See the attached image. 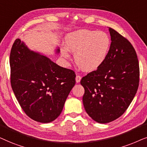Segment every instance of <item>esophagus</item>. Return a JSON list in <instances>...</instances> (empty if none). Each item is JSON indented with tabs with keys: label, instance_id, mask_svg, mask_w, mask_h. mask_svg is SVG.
<instances>
[{
	"label": "esophagus",
	"instance_id": "obj_1",
	"mask_svg": "<svg viewBox=\"0 0 147 147\" xmlns=\"http://www.w3.org/2000/svg\"><path fill=\"white\" fill-rule=\"evenodd\" d=\"M76 82H77V83H80V81H81V76H79V75H77V77H76Z\"/></svg>",
	"mask_w": 147,
	"mask_h": 147
}]
</instances>
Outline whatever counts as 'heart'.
Listing matches in <instances>:
<instances>
[{"label": "heart", "mask_w": 147, "mask_h": 147, "mask_svg": "<svg viewBox=\"0 0 147 147\" xmlns=\"http://www.w3.org/2000/svg\"><path fill=\"white\" fill-rule=\"evenodd\" d=\"M66 48L61 49L64 59L70 58L69 51L75 53L78 66L86 72L100 67L106 59L111 41L104 31L81 29L68 34L64 38Z\"/></svg>", "instance_id": "heart-1"}]
</instances>
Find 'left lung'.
I'll return each mask as SVG.
<instances>
[{
	"label": "left lung",
	"instance_id": "obj_1",
	"mask_svg": "<svg viewBox=\"0 0 147 147\" xmlns=\"http://www.w3.org/2000/svg\"><path fill=\"white\" fill-rule=\"evenodd\" d=\"M111 45L100 67L81 81L85 89L84 107L95 122L106 124L125 112L136 95L139 83V64L128 40L109 28Z\"/></svg>",
	"mask_w": 147,
	"mask_h": 147
}]
</instances>
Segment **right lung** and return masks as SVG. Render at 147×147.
I'll return each mask as SVG.
<instances>
[{
    "mask_svg": "<svg viewBox=\"0 0 147 147\" xmlns=\"http://www.w3.org/2000/svg\"><path fill=\"white\" fill-rule=\"evenodd\" d=\"M60 53L56 47L54 54ZM11 83L23 110L36 122L49 123L61 113L75 74L17 39L10 54Z\"/></svg>",
    "mask_w": 147,
    "mask_h": 147,
    "instance_id": "1",
    "label": "right lung"
}]
</instances>
